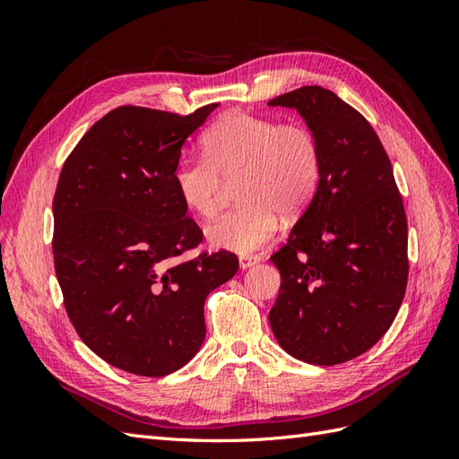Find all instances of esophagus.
<instances>
[{"label":"esophagus","mask_w":459,"mask_h":459,"mask_svg":"<svg viewBox=\"0 0 459 459\" xmlns=\"http://www.w3.org/2000/svg\"><path fill=\"white\" fill-rule=\"evenodd\" d=\"M260 262V256H253V255H245L239 258V266L241 270H247V268H253L255 264Z\"/></svg>","instance_id":"34e87169"}]
</instances>
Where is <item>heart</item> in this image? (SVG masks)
I'll return each instance as SVG.
<instances>
[{
	"label": "heart",
	"instance_id": "b5f03b06",
	"mask_svg": "<svg viewBox=\"0 0 459 459\" xmlns=\"http://www.w3.org/2000/svg\"><path fill=\"white\" fill-rule=\"evenodd\" d=\"M204 159L182 157L172 172L179 201L201 218H212L224 184L233 186L235 211L204 231L206 243L248 255L277 230V212L299 216L319 182V147L302 124H277L248 113L221 117L203 135Z\"/></svg>",
	"mask_w": 459,
	"mask_h": 459
}]
</instances>
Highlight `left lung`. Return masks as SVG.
<instances>
[{
	"label": "left lung",
	"instance_id": "left-lung-1",
	"mask_svg": "<svg viewBox=\"0 0 459 459\" xmlns=\"http://www.w3.org/2000/svg\"><path fill=\"white\" fill-rule=\"evenodd\" d=\"M293 108L319 147V182L287 245L270 325L314 366L364 354L394 322L408 283V224L391 160L369 122L339 95L304 86L268 101Z\"/></svg>",
	"mask_w": 459,
	"mask_h": 459
}]
</instances>
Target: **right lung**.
Returning a JSON list of instances; mask_svg holds the SVG:
<instances>
[{
  "instance_id": "add662e5",
  "label": "right lung",
  "mask_w": 459,
  "mask_h": 459,
  "mask_svg": "<svg viewBox=\"0 0 459 459\" xmlns=\"http://www.w3.org/2000/svg\"><path fill=\"white\" fill-rule=\"evenodd\" d=\"M218 105L178 117L110 110L68 155L53 199L55 273L80 335L107 364L143 377L184 368L204 341V300L239 270L220 251L174 262L203 233L172 172Z\"/></svg>"
}]
</instances>
